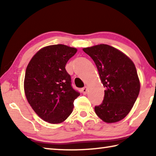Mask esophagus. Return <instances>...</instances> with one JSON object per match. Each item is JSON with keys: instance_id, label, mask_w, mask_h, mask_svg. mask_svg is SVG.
I'll use <instances>...</instances> for the list:
<instances>
[{"instance_id": "esophagus-1", "label": "esophagus", "mask_w": 156, "mask_h": 156, "mask_svg": "<svg viewBox=\"0 0 156 156\" xmlns=\"http://www.w3.org/2000/svg\"><path fill=\"white\" fill-rule=\"evenodd\" d=\"M82 92H83V94H86L87 93V87H84L83 89H82Z\"/></svg>"}]
</instances>
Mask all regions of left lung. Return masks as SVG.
<instances>
[{"mask_svg":"<svg viewBox=\"0 0 156 156\" xmlns=\"http://www.w3.org/2000/svg\"><path fill=\"white\" fill-rule=\"evenodd\" d=\"M96 64L106 87L103 101L94 108L105 122H118L130 112L138 96L140 84L133 61L119 50L100 44L84 48Z\"/></svg>","mask_w":156,"mask_h":156,"instance_id":"obj_1","label":"left lung"}]
</instances>
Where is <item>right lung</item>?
I'll return each instance as SVG.
<instances>
[{"instance_id":"right-lung-1","label":"right lung","mask_w":156,"mask_h":156,"mask_svg":"<svg viewBox=\"0 0 156 156\" xmlns=\"http://www.w3.org/2000/svg\"><path fill=\"white\" fill-rule=\"evenodd\" d=\"M76 51V48L61 44L43 47L26 69L24 89L27 101L36 114L49 123L67 119L73 112V101L80 96L65 69Z\"/></svg>"}]
</instances>
